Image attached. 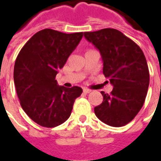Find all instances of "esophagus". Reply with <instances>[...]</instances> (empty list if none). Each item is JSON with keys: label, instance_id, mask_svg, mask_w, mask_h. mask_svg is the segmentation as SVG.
<instances>
[{"label": "esophagus", "instance_id": "34e87169", "mask_svg": "<svg viewBox=\"0 0 161 161\" xmlns=\"http://www.w3.org/2000/svg\"><path fill=\"white\" fill-rule=\"evenodd\" d=\"M84 92L85 93V94H88V93H91V90H89V89H87V88H84Z\"/></svg>", "mask_w": 161, "mask_h": 161}]
</instances>
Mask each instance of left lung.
<instances>
[{"label":"left lung","mask_w":161,"mask_h":161,"mask_svg":"<svg viewBox=\"0 0 161 161\" xmlns=\"http://www.w3.org/2000/svg\"><path fill=\"white\" fill-rule=\"evenodd\" d=\"M85 39L101 53L103 72L114 86L110 94L95 107L97 118L112 127H122L135 118L144 104L149 85V70L140 46L113 28L85 32Z\"/></svg>","instance_id":"obj_1"}]
</instances>
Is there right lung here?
I'll use <instances>...</instances> for the list:
<instances>
[{
    "instance_id": "right-lung-1",
    "label": "right lung",
    "mask_w": 161,
    "mask_h": 161,
    "mask_svg": "<svg viewBox=\"0 0 161 161\" xmlns=\"http://www.w3.org/2000/svg\"><path fill=\"white\" fill-rule=\"evenodd\" d=\"M83 33L44 29L36 33L16 58L14 81L23 110L37 124L54 128L70 117L75 99L83 90L58 86L55 79Z\"/></svg>"
}]
</instances>
